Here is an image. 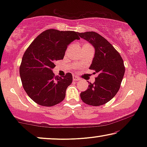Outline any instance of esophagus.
I'll list each match as a JSON object with an SVG mask.
<instances>
[{
	"mask_svg": "<svg viewBox=\"0 0 147 147\" xmlns=\"http://www.w3.org/2000/svg\"><path fill=\"white\" fill-rule=\"evenodd\" d=\"M73 80H74V81H78V80H80V79L78 77H77V76H73Z\"/></svg>",
	"mask_w": 147,
	"mask_h": 147,
	"instance_id": "obj_1",
	"label": "esophagus"
}]
</instances>
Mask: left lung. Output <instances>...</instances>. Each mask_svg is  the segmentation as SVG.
I'll list each match as a JSON object with an SVG mask.
<instances>
[{"label": "left lung", "instance_id": "obj_1", "mask_svg": "<svg viewBox=\"0 0 147 147\" xmlns=\"http://www.w3.org/2000/svg\"><path fill=\"white\" fill-rule=\"evenodd\" d=\"M80 37L91 43L95 49L90 69L98 73L94 83L80 94L84 103L98 106L113 98L120 89L125 67L120 53L100 34L94 31L79 33Z\"/></svg>", "mask_w": 147, "mask_h": 147}]
</instances>
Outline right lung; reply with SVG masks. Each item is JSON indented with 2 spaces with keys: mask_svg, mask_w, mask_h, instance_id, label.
I'll list each match as a JSON object with an SVG mask.
<instances>
[{
  "mask_svg": "<svg viewBox=\"0 0 147 147\" xmlns=\"http://www.w3.org/2000/svg\"><path fill=\"white\" fill-rule=\"evenodd\" d=\"M78 33L48 29L32 42L22 58L19 73L24 90L36 103L53 106L63 101L73 77L67 73L55 76V61L63 59L67 46L80 39Z\"/></svg>",
  "mask_w": 147,
  "mask_h": 147,
  "instance_id": "1",
  "label": "right lung"
}]
</instances>
